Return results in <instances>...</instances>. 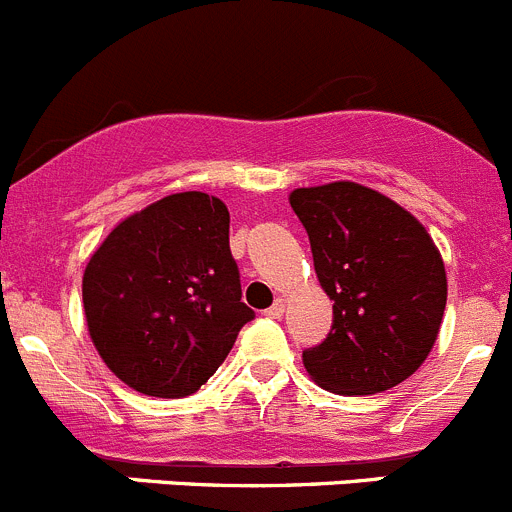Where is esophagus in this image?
<instances>
[{
    "label": "esophagus",
    "mask_w": 512,
    "mask_h": 512,
    "mask_svg": "<svg viewBox=\"0 0 512 512\" xmlns=\"http://www.w3.org/2000/svg\"><path fill=\"white\" fill-rule=\"evenodd\" d=\"M284 309H286V301L284 299H276L274 304H271L269 309H266V316H269V319H281V316H284Z\"/></svg>",
    "instance_id": "esophagus-1"
}]
</instances>
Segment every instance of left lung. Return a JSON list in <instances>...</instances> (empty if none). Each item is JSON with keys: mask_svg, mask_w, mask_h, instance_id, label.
Returning <instances> with one entry per match:
<instances>
[{"mask_svg": "<svg viewBox=\"0 0 512 512\" xmlns=\"http://www.w3.org/2000/svg\"><path fill=\"white\" fill-rule=\"evenodd\" d=\"M332 332L304 367L337 394H377L420 369L440 332L447 276L430 233L405 208L359 183L296 188Z\"/></svg>", "mask_w": 512, "mask_h": 512, "instance_id": "8db88e82", "label": "left lung"}]
</instances>
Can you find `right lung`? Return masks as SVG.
I'll return each mask as SVG.
<instances>
[{
    "label": "right lung",
    "mask_w": 512,
    "mask_h": 512,
    "mask_svg": "<svg viewBox=\"0 0 512 512\" xmlns=\"http://www.w3.org/2000/svg\"><path fill=\"white\" fill-rule=\"evenodd\" d=\"M228 208L175 193L125 218L82 276L87 329L105 364L148 397L198 392L253 309L228 246Z\"/></svg>",
    "instance_id": "right-lung-1"
}]
</instances>
